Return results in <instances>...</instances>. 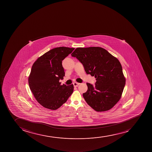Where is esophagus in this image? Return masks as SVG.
<instances>
[{"mask_svg":"<svg viewBox=\"0 0 152 152\" xmlns=\"http://www.w3.org/2000/svg\"><path fill=\"white\" fill-rule=\"evenodd\" d=\"M80 83H77V82H74V83H73V86H74L75 87H77V86H79V85H80Z\"/></svg>","mask_w":152,"mask_h":152,"instance_id":"esophagus-1","label":"esophagus"}]
</instances>
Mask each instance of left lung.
I'll list each match as a JSON object with an SVG mask.
<instances>
[{"instance_id": "1", "label": "left lung", "mask_w": 152, "mask_h": 152, "mask_svg": "<svg viewBox=\"0 0 152 152\" xmlns=\"http://www.w3.org/2000/svg\"><path fill=\"white\" fill-rule=\"evenodd\" d=\"M71 56L83 64L87 74L96 80L94 86L86 84L88 89L83 96L87 104L97 112L112 109L121 99L126 83L118 59L100 47L77 48Z\"/></svg>"}]
</instances>
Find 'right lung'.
<instances>
[{
  "label": "right lung",
  "mask_w": 152,
  "mask_h": 152,
  "mask_svg": "<svg viewBox=\"0 0 152 152\" xmlns=\"http://www.w3.org/2000/svg\"><path fill=\"white\" fill-rule=\"evenodd\" d=\"M75 48L58 47L47 52L34 61L28 84L35 99L43 107L55 110L65 103L73 91V84L61 85L65 76L62 61Z\"/></svg>",
  "instance_id": "right-lung-1"
}]
</instances>
